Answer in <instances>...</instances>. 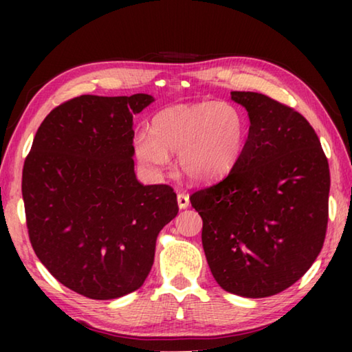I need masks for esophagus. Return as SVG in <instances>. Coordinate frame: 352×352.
I'll use <instances>...</instances> for the list:
<instances>
[{"label": "esophagus", "instance_id": "esophagus-1", "mask_svg": "<svg viewBox=\"0 0 352 352\" xmlns=\"http://www.w3.org/2000/svg\"><path fill=\"white\" fill-rule=\"evenodd\" d=\"M177 201H178V208H180V210H186V208L189 206V197L183 192L177 194Z\"/></svg>", "mask_w": 352, "mask_h": 352}]
</instances>
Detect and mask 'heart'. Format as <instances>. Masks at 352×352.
<instances>
[{
    "label": "heart",
    "instance_id": "obj_1",
    "mask_svg": "<svg viewBox=\"0 0 352 352\" xmlns=\"http://www.w3.org/2000/svg\"><path fill=\"white\" fill-rule=\"evenodd\" d=\"M148 135L135 140V151L147 168L160 172L178 153V166L189 180H216L234 168L247 144L248 127L233 104L204 100L157 111Z\"/></svg>",
    "mask_w": 352,
    "mask_h": 352
}]
</instances>
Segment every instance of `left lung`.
Masks as SVG:
<instances>
[{
  "label": "left lung",
  "mask_w": 352,
  "mask_h": 352,
  "mask_svg": "<svg viewBox=\"0 0 352 352\" xmlns=\"http://www.w3.org/2000/svg\"><path fill=\"white\" fill-rule=\"evenodd\" d=\"M250 129L223 180L190 195L211 273L230 294L265 298L295 284L323 247L329 164L307 119L265 94L233 91Z\"/></svg>",
  "instance_id": "8db88e82"
}]
</instances>
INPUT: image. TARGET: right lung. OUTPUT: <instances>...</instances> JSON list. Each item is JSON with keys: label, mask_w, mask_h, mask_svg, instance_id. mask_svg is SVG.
I'll return each instance as SVG.
<instances>
[{"label": "right lung", "mask_w": 352, "mask_h": 352, "mask_svg": "<svg viewBox=\"0 0 352 352\" xmlns=\"http://www.w3.org/2000/svg\"><path fill=\"white\" fill-rule=\"evenodd\" d=\"M148 94H83L41 122L23 166L29 239L65 287L91 300L140 289L152 269L158 233L177 216L169 184L135 175L133 116Z\"/></svg>", "instance_id": "right-lung-1"}]
</instances>
